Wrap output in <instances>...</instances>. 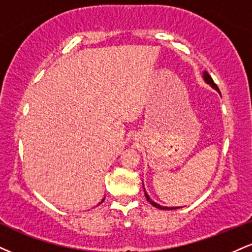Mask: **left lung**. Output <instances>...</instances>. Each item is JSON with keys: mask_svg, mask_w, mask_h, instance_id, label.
Instances as JSON below:
<instances>
[{"mask_svg": "<svg viewBox=\"0 0 252 252\" xmlns=\"http://www.w3.org/2000/svg\"><path fill=\"white\" fill-rule=\"evenodd\" d=\"M203 80H204L205 83L209 84V86H210L211 88H214L215 90H217V92L220 93V90H218L217 86H216V84H215V82L213 81V78H211V76H210V75L208 74L207 71H204V72H203ZM143 189H144V195H145V197H147V201L149 202L151 205H154V207H155V208H157V209H162V210H174V209H178V207H163V205H159V204H157L156 202H154L153 199L150 198L149 195H148V193H147V191H145L144 184H143ZM180 208H182V207H180Z\"/></svg>", "mask_w": 252, "mask_h": 252, "instance_id": "8db88e82", "label": "left lung"}]
</instances>
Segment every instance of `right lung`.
Returning a JSON list of instances; mask_svg holds the SVG:
<instances>
[{
  "label": "right lung",
  "instance_id": "1",
  "mask_svg": "<svg viewBox=\"0 0 252 252\" xmlns=\"http://www.w3.org/2000/svg\"><path fill=\"white\" fill-rule=\"evenodd\" d=\"M103 201H104V198H103V199H102V201H101V203H102ZM101 203H99V204H101Z\"/></svg>",
  "mask_w": 252,
  "mask_h": 252
}]
</instances>
